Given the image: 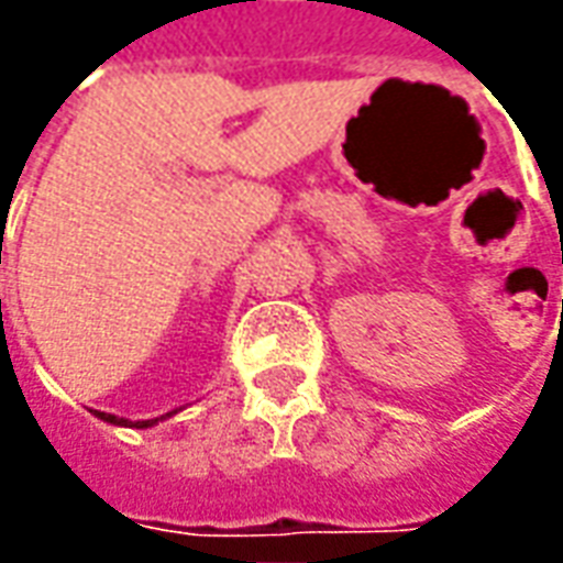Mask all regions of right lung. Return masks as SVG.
Listing matches in <instances>:
<instances>
[{"mask_svg": "<svg viewBox=\"0 0 563 563\" xmlns=\"http://www.w3.org/2000/svg\"><path fill=\"white\" fill-rule=\"evenodd\" d=\"M174 413H177V410L159 416V419H139V422H129V419H117V416H111V413H96V416H99V419H104V422H111V424H129V428H150V424L162 422V419H168V416H174Z\"/></svg>", "mask_w": 563, "mask_h": 563, "instance_id": "add662e5", "label": "right lung"}]
</instances>
